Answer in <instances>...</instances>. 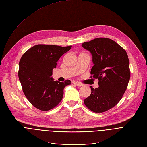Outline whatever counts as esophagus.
I'll return each instance as SVG.
<instances>
[{
  "label": "esophagus",
  "mask_w": 147,
  "mask_h": 147,
  "mask_svg": "<svg viewBox=\"0 0 147 147\" xmlns=\"http://www.w3.org/2000/svg\"><path fill=\"white\" fill-rule=\"evenodd\" d=\"M74 84H76L77 86H79V87H81V86H83V84L82 83H81L80 82H75L74 83Z\"/></svg>",
  "instance_id": "obj_1"
}]
</instances>
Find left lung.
<instances>
[{"label":"left lung","instance_id":"8db88e82","mask_svg":"<svg viewBox=\"0 0 147 147\" xmlns=\"http://www.w3.org/2000/svg\"><path fill=\"white\" fill-rule=\"evenodd\" d=\"M82 46L89 50L94 65L90 78L98 79L99 87L92 90L84 100L88 109L102 113L112 108L121 100L130 79L129 63L125 49L107 38H97Z\"/></svg>","mask_w":147,"mask_h":147}]
</instances>
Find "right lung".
Segmentation results:
<instances>
[{
	"label": "right lung",
	"instance_id": "add662e5",
	"mask_svg": "<svg viewBox=\"0 0 147 147\" xmlns=\"http://www.w3.org/2000/svg\"><path fill=\"white\" fill-rule=\"evenodd\" d=\"M71 47L38 44L22 55L19 63V79L27 99L36 108L47 111L61 101L64 88L71 82L54 81L51 76L59 58Z\"/></svg>",
	"mask_w": 147,
	"mask_h": 147
}]
</instances>
